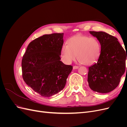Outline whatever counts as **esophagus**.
<instances>
[{
	"label": "esophagus",
	"mask_w": 127,
	"mask_h": 127,
	"mask_svg": "<svg viewBox=\"0 0 127 127\" xmlns=\"http://www.w3.org/2000/svg\"><path fill=\"white\" fill-rule=\"evenodd\" d=\"M78 68H79L78 66H73V69H78Z\"/></svg>",
	"instance_id": "1"
}]
</instances>
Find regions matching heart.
<instances>
[{"label":"heart","instance_id":"heart-1","mask_svg":"<svg viewBox=\"0 0 127 127\" xmlns=\"http://www.w3.org/2000/svg\"><path fill=\"white\" fill-rule=\"evenodd\" d=\"M101 47L98 40L94 37L78 35L72 36L61 47L60 56L63 62L70 64L77 58L85 65L94 64L101 55Z\"/></svg>","mask_w":127,"mask_h":127}]
</instances>
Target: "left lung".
Instances as JSON below:
<instances>
[{
  "mask_svg": "<svg viewBox=\"0 0 127 127\" xmlns=\"http://www.w3.org/2000/svg\"><path fill=\"white\" fill-rule=\"evenodd\" d=\"M90 33L100 43L101 52L97 63L88 68V85L94 92L109 93L118 86L124 74L127 53L117 37L102 31Z\"/></svg>",
  "mask_w": 127,
  "mask_h": 127,
  "instance_id": "obj_1",
  "label": "left lung"
}]
</instances>
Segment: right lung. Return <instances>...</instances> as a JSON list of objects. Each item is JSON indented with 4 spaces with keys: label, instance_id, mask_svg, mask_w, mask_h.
<instances>
[{
    "label": "right lung",
    "instance_id": "right-lung-1",
    "mask_svg": "<svg viewBox=\"0 0 127 127\" xmlns=\"http://www.w3.org/2000/svg\"><path fill=\"white\" fill-rule=\"evenodd\" d=\"M64 33L45 34L30 42L22 61V76L29 87L42 96L62 91L72 66L61 61Z\"/></svg>",
    "mask_w": 127,
    "mask_h": 127
}]
</instances>
